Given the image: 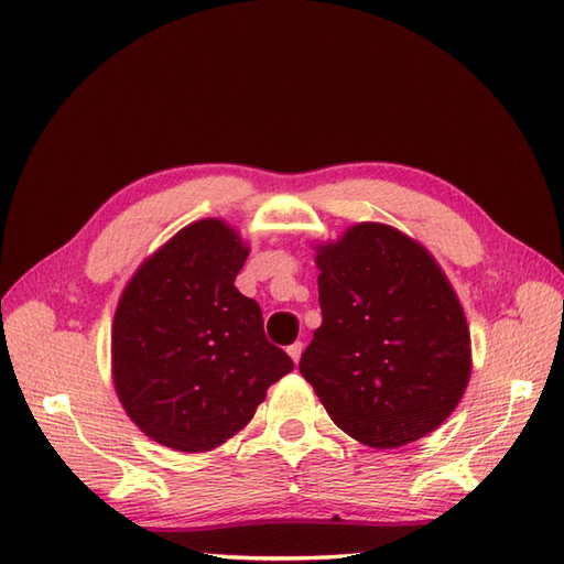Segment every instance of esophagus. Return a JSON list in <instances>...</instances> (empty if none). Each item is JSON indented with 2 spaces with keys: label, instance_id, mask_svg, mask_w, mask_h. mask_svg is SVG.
Here are the masks:
<instances>
[{
  "label": "esophagus",
  "instance_id": "obj_1",
  "mask_svg": "<svg viewBox=\"0 0 564 564\" xmlns=\"http://www.w3.org/2000/svg\"><path fill=\"white\" fill-rule=\"evenodd\" d=\"M301 354H303V341H295V344H291V346H289V356L293 358L295 364L301 361Z\"/></svg>",
  "mask_w": 564,
  "mask_h": 564
}]
</instances>
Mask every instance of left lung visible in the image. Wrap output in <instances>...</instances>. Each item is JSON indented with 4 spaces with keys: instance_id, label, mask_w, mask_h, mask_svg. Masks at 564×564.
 Segmentation results:
<instances>
[{
    "instance_id": "1",
    "label": "left lung",
    "mask_w": 564,
    "mask_h": 564,
    "mask_svg": "<svg viewBox=\"0 0 564 564\" xmlns=\"http://www.w3.org/2000/svg\"><path fill=\"white\" fill-rule=\"evenodd\" d=\"M322 325L301 358L332 422L373 448L431 434L470 378V332L429 251L390 225L319 247Z\"/></svg>"
}]
</instances>
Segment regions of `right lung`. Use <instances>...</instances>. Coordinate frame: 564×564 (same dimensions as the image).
I'll use <instances>...</instances> for the list:
<instances>
[{"label":"right lung","instance_id":"right-lung-1","mask_svg":"<svg viewBox=\"0 0 564 564\" xmlns=\"http://www.w3.org/2000/svg\"><path fill=\"white\" fill-rule=\"evenodd\" d=\"M247 254L225 223H194L142 263L118 303L116 392L162 446H220L293 370L263 334L259 303L235 289Z\"/></svg>","mask_w":564,"mask_h":564}]
</instances>
